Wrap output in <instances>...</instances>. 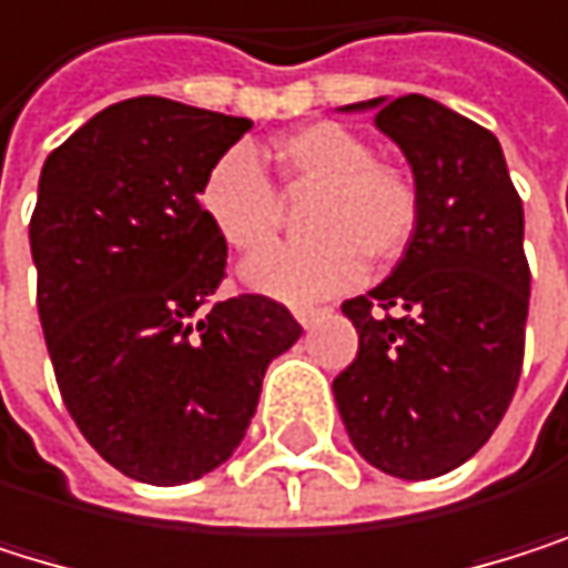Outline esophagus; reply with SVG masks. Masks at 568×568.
<instances>
[{
    "instance_id": "1",
    "label": "esophagus",
    "mask_w": 568,
    "mask_h": 568,
    "mask_svg": "<svg viewBox=\"0 0 568 568\" xmlns=\"http://www.w3.org/2000/svg\"><path fill=\"white\" fill-rule=\"evenodd\" d=\"M325 315V307H311V304H301L294 307V318L301 322V328H315V322Z\"/></svg>"
}]
</instances>
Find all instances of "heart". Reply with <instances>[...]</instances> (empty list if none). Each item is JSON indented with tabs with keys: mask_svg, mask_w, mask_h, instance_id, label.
<instances>
[{
	"mask_svg": "<svg viewBox=\"0 0 568 568\" xmlns=\"http://www.w3.org/2000/svg\"><path fill=\"white\" fill-rule=\"evenodd\" d=\"M281 172L304 189H315L301 230L307 240L271 246L240 271L257 294L304 304L348 291L365 274V257L389 264L403 257L419 226L416 182L386 162L345 124L318 121L284 134L274 145ZM200 206L216 236L240 250H261L277 230V192L257 155L236 145L223 152L203 185Z\"/></svg>",
	"mask_w": 568,
	"mask_h": 568,
	"instance_id": "obj_1",
	"label": "heart"
}]
</instances>
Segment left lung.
<instances>
[{
	"label": "left lung",
	"instance_id": "left-lung-1",
	"mask_svg": "<svg viewBox=\"0 0 568 568\" xmlns=\"http://www.w3.org/2000/svg\"><path fill=\"white\" fill-rule=\"evenodd\" d=\"M413 169L419 226L393 274L342 304L358 355L332 393L352 447L383 474L440 477L501 423L525 355V213L498 138L423 94L373 98Z\"/></svg>",
	"mask_w": 568,
	"mask_h": 568
}]
</instances>
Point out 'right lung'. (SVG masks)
Instances as JSON below:
<instances>
[{"label":"right lung","mask_w":568,"mask_h":568,"mask_svg":"<svg viewBox=\"0 0 568 568\" xmlns=\"http://www.w3.org/2000/svg\"><path fill=\"white\" fill-rule=\"evenodd\" d=\"M246 118L131 98L43 162L30 220L37 307L60 396L88 444L145 485L220 467L267 365L301 338L264 294L213 301L226 243L200 206Z\"/></svg>","instance_id":"1"}]
</instances>
